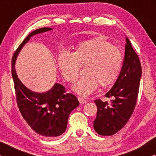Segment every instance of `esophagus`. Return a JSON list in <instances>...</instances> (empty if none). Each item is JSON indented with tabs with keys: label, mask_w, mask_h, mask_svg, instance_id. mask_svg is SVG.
Here are the masks:
<instances>
[{
	"label": "esophagus",
	"mask_w": 156,
	"mask_h": 156,
	"mask_svg": "<svg viewBox=\"0 0 156 156\" xmlns=\"http://www.w3.org/2000/svg\"><path fill=\"white\" fill-rule=\"evenodd\" d=\"M78 100H79V102H80V104H84V103H87V100L83 98H81V97L78 98Z\"/></svg>",
	"instance_id": "obj_1"
}]
</instances>
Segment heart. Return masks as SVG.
Returning <instances> with one entry per match:
<instances>
[{"label": "heart", "mask_w": 156, "mask_h": 156, "mask_svg": "<svg viewBox=\"0 0 156 156\" xmlns=\"http://www.w3.org/2000/svg\"><path fill=\"white\" fill-rule=\"evenodd\" d=\"M58 67L63 78L73 83L77 80L80 66L84 75L72 87L76 93L87 96L100 84L107 87L115 83L120 73L122 56L120 49L105 37L82 41L69 53L61 51L57 57Z\"/></svg>", "instance_id": "obj_1"}]
</instances>
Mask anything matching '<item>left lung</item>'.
I'll list each match as a JSON object with an SVG mask.
<instances>
[{"label": "left lung", "instance_id": "obj_1", "mask_svg": "<svg viewBox=\"0 0 156 156\" xmlns=\"http://www.w3.org/2000/svg\"><path fill=\"white\" fill-rule=\"evenodd\" d=\"M122 69L113 86L105 94L111 102L98 99L96 118L94 128L99 135L112 136L128 122L133 113L138 98L142 67L139 58L126 37V44Z\"/></svg>", "mask_w": 156, "mask_h": 156}]
</instances>
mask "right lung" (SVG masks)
Instances as JSON below:
<instances>
[{
  "label": "right lung",
  "instance_id": "1",
  "mask_svg": "<svg viewBox=\"0 0 156 156\" xmlns=\"http://www.w3.org/2000/svg\"><path fill=\"white\" fill-rule=\"evenodd\" d=\"M52 30L43 27L30 33L18 47L12 61V74L21 114L36 133L48 138L59 136L66 131L70 113L79 105L77 98L72 94H66L65 87L59 83H55L51 89L44 93L31 91L18 78L15 64L20 50L31 36Z\"/></svg>",
  "mask_w": 156,
  "mask_h": 156
}]
</instances>
